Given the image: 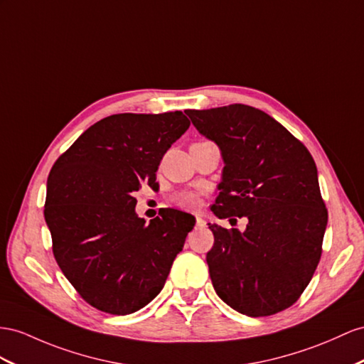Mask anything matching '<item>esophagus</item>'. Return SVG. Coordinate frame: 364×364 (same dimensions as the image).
<instances>
[{
    "mask_svg": "<svg viewBox=\"0 0 364 364\" xmlns=\"http://www.w3.org/2000/svg\"><path fill=\"white\" fill-rule=\"evenodd\" d=\"M195 226H197V228H204V226H206V221H204L201 217H195Z\"/></svg>",
    "mask_w": 364,
    "mask_h": 364,
    "instance_id": "1",
    "label": "esophagus"
}]
</instances>
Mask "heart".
Here are the masks:
<instances>
[{
	"label": "heart",
	"mask_w": 364,
	"mask_h": 364,
	"mask_svg": "<svg viewBox=\"0 0 364 364\" xmlns=\"http://www.w3.org/2000/svg\"><path fill=\"white\" fill-rule=\"evenodd\" d=\"M178 203L183 208L193 209L198 206L200 197H198V193H195V192H183L181 195H178Z\"/></svg>",
	"instance_id": "heart-1"
}]
</instances>
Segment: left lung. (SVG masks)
Instances as JSON below:
<instances>
[{"label": "left lung", "instance_id": "8db88e82", "mask_svg": "<svg viewBox=\"0 0 364 364\" xmlns=\"http://www.w3.org/2000/svg\"><path fill=\"white\" fill-rule=\"evenodd\" d=\"M221 151L218 218L246 217L245 232L210 225L213 289L232 309L267 316L292 306L318 266L328 209L312 155L266 112L246 105L188 110Z\"/></svg>", "mask_w": 364, "mask_h": 364}]
</instances>
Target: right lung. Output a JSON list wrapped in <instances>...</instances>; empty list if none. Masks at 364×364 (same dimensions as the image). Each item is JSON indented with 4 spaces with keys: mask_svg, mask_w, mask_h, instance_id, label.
<instances>
[{
    "mask_svg": "<svg viewBox=\"0 0 364 364\" xmlns=\"http://www.w3.org/2000/svg\"><path fill=\"white\" fill-rule=\"evenodd\" d=\"M189 126L180 110L110 115L52 166L44 218L53 257L98 311L127 315L151 303L195 226L191 213L176 209L147 225L134 197L143 184L158 189L163 155Z\"/></svg>",
    "mask_w": 364,
    "mask_h": 364,
    "instance_id": "obj_1",
    "label": "right lung"
}]
</instances>
